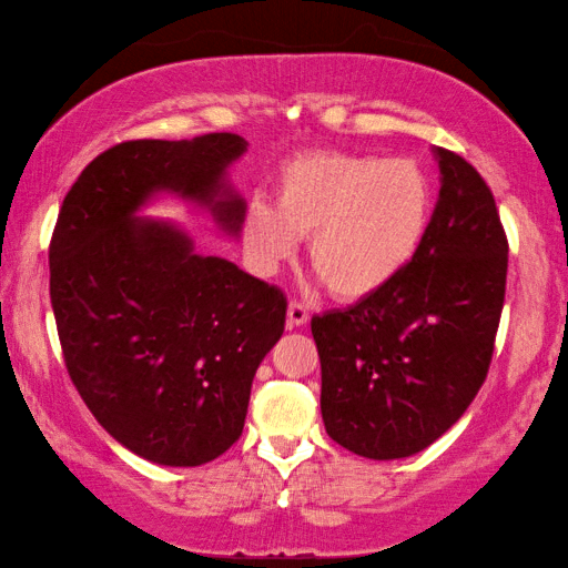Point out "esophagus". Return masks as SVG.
<instances>
[{
    "label": "esophagus",
    "instance_id": "esophagus-1",
    "mask_svg": "<svg viewBox=\"0 0 568 568\" xmlns=\"http://www.w3.org/2000/svg\"><path fill=\"white\" fill-rule=\"evenodd\" d=\"M307 318H311V313H307V307L303 303H291L287 305V325L291 328H301V325L307 323Z\"/></svg>",
    "mask_w": 568,
    "mask_h": 568
}]
</instances>
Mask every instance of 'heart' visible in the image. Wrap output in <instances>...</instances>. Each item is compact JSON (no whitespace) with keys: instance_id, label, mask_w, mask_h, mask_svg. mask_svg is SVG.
I'll return each instance as SVG.
<instances>
[{"instance_id":"heart-1","label":"heart","mask_w":568,"mask_h":568,"mask_svg":"<svg viewBox=\"0 0 568 568\" xmlns=\"http://www.w3.org/2000/svg\"><path fill=\"white\" fill-rule=\"evenodd\" d=\"M434 190L416 162L315 150L287 160L275 205L255 197L243 215V247L273 273L307 237V263L341 301H363L406 273L426 240Z\"/></svg>"}]
</instances>
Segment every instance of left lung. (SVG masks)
<instances>
[{
  "instance_id": "1",
  "label": "left lung",
  "mask_w": 568,
  "mask_h": 568,
  "mask_svg": "<svg viewBox=\"0 0 568 568\" xmlns=\"http://www.w3.org/2000/svg\"><path fill=\"white\" fill-rule=\"evenodd\" d=\"M440 190L426 240L398 281L315 315L321 413L353 454H418L464 416L491 365L508 243L491 190L456 152L434 148Z\"/></svg>"
}]
</instances>
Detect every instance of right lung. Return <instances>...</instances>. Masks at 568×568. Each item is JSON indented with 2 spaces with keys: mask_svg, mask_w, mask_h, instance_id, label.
<instances>
[{
  "mask_svg": "<svg viewBox=\"0 0 568 568\" xmlns=\"http://www.w3.org/2000/svg\"><path fill=\"white\" fill-rule=\"evenodd\" d=\"M245 150L233 132L120 142L82 170L52 233L50 297L74 388L118 444L160 466H203L240 438L287 301L138 213L165 192L237 235L245 200L227 168Z\"/></svg>",
  "mask_w": 568,
  "mask_h": 568,
  "instance_id": "add662e5",
  "label": "right lung"
}]
</instances>
